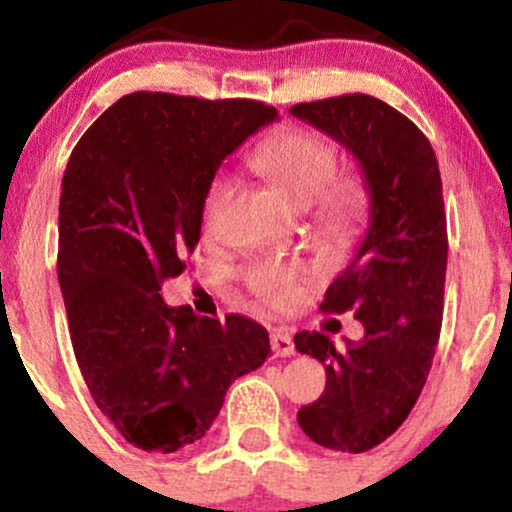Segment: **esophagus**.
Masks as SVG:
<instances>
[{
	"mask_svg": "<svg viewBox=\"0 0 512 512\" xmlns=\"http://www.w3.org/2000/svg\"><path fill=\"white\" fill-rule=\"evenodd\" d=\"M272 349L276 356H293V351H296V346H293V339L289 332L284 330H274L272 332Z\"/></svg>",
	"mask_w": 512,
	"mask_h": 512,
	"instance_id": "34e87169",
	"label": "esophagus"
}]
</instances>
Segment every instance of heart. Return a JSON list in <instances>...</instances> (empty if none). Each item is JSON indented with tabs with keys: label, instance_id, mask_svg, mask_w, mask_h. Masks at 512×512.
<instances>
[{
	"label": "heart",
	"instance_id": "heart-1",
	"mask_svg": "<svg viewBox=\"0 0 512 512\" xmlns=\"http://www.w3.org/2000/svg\"><path fill=\"white\" fill-rule=\"evenodd\" d=\"M250 166L269 178L298 207L313 209V221L325 236L349 238L368 216V187L356 175H334L337 151L308 129L289 127L276 132L250 154ZM236 190L231 175H216L202 202V221L216 231L223 209ZM301 269L296 264L264 262L245 274L257 301L272 308H289L301 293Z\"/></svg>",
	"mask_w": 512,
	"mask_h": 512
}]
</instances>
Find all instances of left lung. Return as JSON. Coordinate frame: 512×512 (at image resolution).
<instances>
[{
	"label": "left lung",
	"mask_w": 512,
	"mask_h": 512,
	"mask_svg": "<svg viewBox=\"0 0 512 512\" xmlns=\"http://www.w3.org/2000/svg\"><path fill=\"white\" fill-rule=\"evenodd\" d=\"M291 113L354 154L370 195L366 238L320 305L351 310L363 339L337 349L325 332L293 337L327 373L325 392L301 407L298 424L322 448L366 452L404 424L436 356L448 267L443 182L426 134L378 98L349 93Z\"/></svg>",
	"instance_id": "8db88e82"
}]
</instances>
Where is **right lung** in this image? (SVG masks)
Masks as SVG:
<instances>
[{"instance_id": "1", "label": "right lung", "mask_w": 512, "mask_h": 512, "mask_svg": "<svg viewBox=\"0 0 512 512\" xmlns=\"http://www.w3.org/2000/svg\"><path fill=\"white\" fill-rule=\"evenodd\" d=\"M274 120L272 105L248 98L137 91L69 156L57 250L69 337L93 402L146 452L197 443L233 380L269 356V334L250 317H199L158 291L197 248L223 158Z\"/></svg>"}]
</instances>
